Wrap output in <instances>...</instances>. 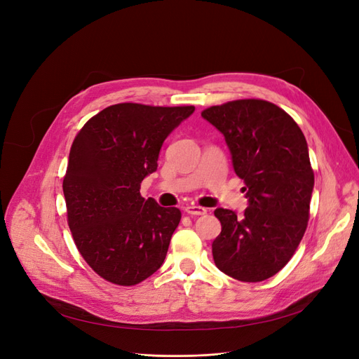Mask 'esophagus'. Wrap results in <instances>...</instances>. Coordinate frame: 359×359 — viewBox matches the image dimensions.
Returning a JSON list of instances; mask_svg holds the SVG:
<instances>
[{"label": "esophagus", "mask_w": 359, "mask_h": 359, "mask_svg": "<svg viewBox=\"0 0 359 359\" xmlns=\"http://www.w3.org/2000/svg\"><path fill=\"white\" fill-rule=\"evenodd\" d=\"M185 212H187L189 215H194V217H200V215H205L208 210L202 206H196V205H189L187 208H185Z\"/></svg>", "instance_id": "esophagus-1"}]
</instances>
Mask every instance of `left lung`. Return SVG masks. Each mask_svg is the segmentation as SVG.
I'll use <instances>...</instances> for the list:
<instances>
[{
	"mask_svg": "<svg viewBox=\"0 0 359 359\" xmlns=\"http://www.w3.org/2000/svg\"><path fill=\"white\" fill-rule=\"evenodd\" d=\"M224 135L236 175L245 181L243 217L218 208L213 261L240 281H264L290 261L309 219L313 172L304 133L278 106L236 100L202 111Z\"/></svg>",
	"mask_w": 359,
	"mask_h": 359,
	"instance_id": "obj_1",
	"label": "left lung"
}]
</instances>
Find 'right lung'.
Masks as SVG:
<instances>
[{"label": "right lung", "instance_id": "1", "mask_svg": "<svg viewBox=\"0 0 359 359\" xmlns=\"http://www.w3.org/2000/svg\"><path fill=\"white\" fill-rule=\"evenodd\" d=\"M193 111L114 104L85 123L72 144L63 180L69 228L83 259L113 284H138L165 261L181 212L141 197L140 184Z\"/></svg>", "mask_w": 359, "mask_h": 359}]
</instances>
